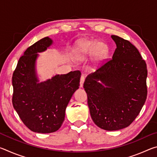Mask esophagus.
<instances>
[{"label": "esophagus", "mask_w": 157, "mask_h": 157, "mask_svg": "<svg viewBox=\"0 0 157 157\" xmlns=\"http://www.w3.org/2000/svg\"><path fill=\"white\" fill-rule=\"evenodd\" d=\"M84 80H85L84 75H82L81 76V78H80V81H79V87H80V88H82V87L83 86Z\"/></svg>", "instance_id": "1"}]
</instances>
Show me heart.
Returning a JSON list of instances; mask_svg holds the SVG:
<instances>
[{"label":"heart","instance_id":"obj_1","mask_svg":"<svg viewBox=\"0 0 157 157\" xmlns=\"http://www.w3.org/2000/svg\"><path fill=\"white\" fill-rule=\"evenodd\" d=\"M107 55V46L96 40L82 41L75 49L76 57L79 60H84L91 56H94L98 60H103Z\"/></svg>","mask_w":157,"mask_h":157}]
</instances>
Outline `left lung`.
I'll use <instances>...</instances> for the list:
<instances>
[{"label": "left lung", "mask_w": 157, "mask_h": 157, "mask_svg": "<svg viewBox=\"0 0 157 157\" xmlns=\"http://www.w3.org/2000/svg\"><path fill=\"white\" fill-rule=\"evenodd\" d=\"M111 38L116 44L112 59L86 77L84 88L94 123L116 131L128 127L144 105L147 70L134 45L120 36Z\"/></svg>", "instance_id": "left-lung-1"}]
</instances>
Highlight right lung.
I'll list each match as a JSON object with an SVG mask.
<instances>
[{
	"instance_id": "add662e5",
	"label": "right lung",
	"mask_w": 157,
	"mask_h": 157,
	"mask_svg": "<svg viewBox=\"0 0 157 157\" xmlns=\"http://www.w3.org/2000/svg\"><path fill=\"white\" fill-rule=\"evenodd\" d=\"M52 44L44 37L28 48L18 60L12 76V104L31 131L46 134L57 131L64 121L65 111L79 86L81 73L71 71L39 82L36 72L38 52Z\"/></svg>"
}]
</instances>
